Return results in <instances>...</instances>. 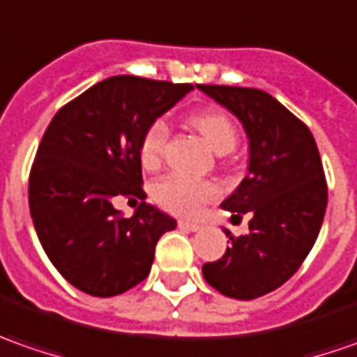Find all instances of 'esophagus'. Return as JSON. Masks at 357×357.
I'll return each instance as SVG.
<instances>
[{
  "label": "esophagus",
  "mask_w": 357,
  "mask_h": 357,
  "mask_svg": "<svg viewBox=\"0 0 357 357\" xmlns=\"http://www.w3.org/2000/svg\"><path fill=\"white\" fill-rule=\"evenodd\" d=\"M179 229H185V231H199L202 225L199 223H191V221H179Z\"/></svg>",
  "instance_id": "1"
}]
</instances>
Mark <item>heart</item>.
<instances>
[{
  "label": "heart",
  "instance_id": "heart-1",
  "mask_svg": "<svg viewBox=\"0 0 357 357\" xmlns=\"http://www.w3.org/2000/svg\"><path fill=\"white\" fill-rule=\"evenodd\" d=\"M193 128L202 134L205 142L217 154H227L237 144V128L227 112L219 108H207L191 116ZM169 128L166 120H154L142 136L140 162L144 167H155L162 160ZM219 195V188L207 179H193L183 174H167L154 185V199L164 209L176 215H195L205 203L213 202Z\"/></svg>",
  "mask_w": 357,
  "mask_h": 357
}]
</instances>
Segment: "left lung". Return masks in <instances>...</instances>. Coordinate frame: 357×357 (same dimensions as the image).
Returning <instances> with one entry per match:
<instances>
[{
	"label": "left lung",
	"mask_w": 357,
	"mask_h": 357,
	"mask_svg": "<svg viewBox=\"0 0 357 357\" xmlns=\"http://www.w3.org/2000/svg\"><path fill=\"white\" fill-rule=\"evenodd\" d=\"M239 118L249 138V174L221 203L249 233L233 237L225 255L203 264V278L237 301H252L282 287L308 257L324 221L328 188L314 136L264 91L197 84Z\"/></svg>",
	"instance_id": "8db88e82"
}]
</instances>
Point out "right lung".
Masks as SVG:
<instances>
[{"mask_svg": "<svg viewBox=\"0 0 357 357\" xmlns=\"http://www.w3.org/2000/svg\"><path fill=\"white\" fill-rule=\"evenodd\" d=\"M191 84L110 77L63 106L29 176L37 237L55 268L91 296H116L150 275L155 243L176 219L144 202L140 142L146 128L176 106ZM118 197L140 199L124 218Z\"/></svg>", "mask_w": 357, "mask_h": 357, "instance_id": "right-lung-1", "label": "right lung"}]
</instances>
